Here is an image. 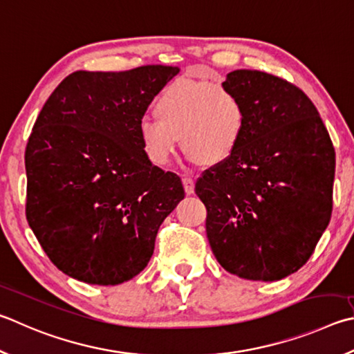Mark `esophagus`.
Instances as JSON below:
<instances>
[{
    "label": "esophagus",
    "mask_w": 354,
    "mask_h": 354,
    "mask_svg": "<svg viewBox=\"0 0 354 354\" xmlns=\"http://www.w3.org/2000/svg\"><path fill=\"white\" fill-rule=\"evenodd\" d=\"M183 184H184L185 194H187V195L194 194V190H195V181H194V179L189 178V176H184L183 178Z\"/></svg>",
    "instance_id": "obj_1"
}]
</instances>
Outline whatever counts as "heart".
<instances>
[{"instance_id": "heart-1", "label": "heart", "mask_w": 354, "mask_h": 354, "mask_svg": "<svg viewBox=\"0 0 354 354\" xmlns=\"http://www.w3.org/2000/svg\"><path fill=\"white\" fill-rule=\"evenodd\" d=\"M156 119L138 124V139L153 165L165 167L178 150L179 138L192 160L204 167L226 162L235 155L248 125L246 106L227 86L178 80L155 102Z\"/></svg>"}]
</instances>
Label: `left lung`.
Instances as JSON below:
<instances>
[{"mask_svg": "<svg viewBox=\"0 0 354 354\" xmlns=\"http://www.w3.org/2000/svg\"><path fill=\"white\" fill-rule=\"evenodd\" d=\"M223 86L246 106L235 155L195 192L218 263L248 280H281L305 265L328 226L336 153L317 108L292 83L236 69Z\"/></svg>", "mask_w": 354, "mask_h": 354, "instance_id": "left-lung-1", "label": "left lung"}]
</instances>
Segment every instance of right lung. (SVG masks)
Here are the masks:
<instances>
[{"label":"right lung","instance_id":"add662e5","mask_svg":"<svg viewBox=\"0 0 354 354\" xmlns=\"http://www.w3.org/2000/svg\"><path fill=\"white\" fill-rule=\"evenodd\" d=\"M178 73L75 71L38 114L24 155L26 218L69 277L104 286L136 277L184 198L181 178L153 165L138 139L139 120Z\"/></svg>","mask_w":354,"mask_h":354}]
</instances>
